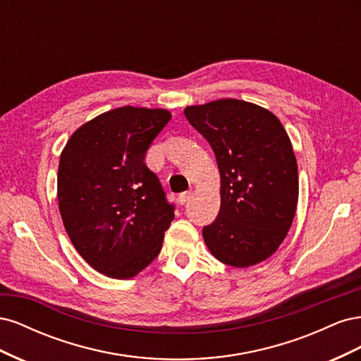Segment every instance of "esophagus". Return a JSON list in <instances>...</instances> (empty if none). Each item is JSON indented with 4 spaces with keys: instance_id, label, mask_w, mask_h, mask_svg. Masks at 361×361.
<instances>
[{
    "instance_id": "obj_1",
    "label": "esophagus",
    "mask_w": 361,
    "mask_h": 361,
    "mask_svg": "<svg viewBox=\"0 0 361 361\" xmlns=\"http://www.w3.org/2000/svg\"><path fill=\"white\" fill-rule=\"evenodd\" d=\"M191 195H192V191H185V192H182V194H179V203L180 204H185L187 203L190 199H191Z\"/></svg>"
}]
</instances>
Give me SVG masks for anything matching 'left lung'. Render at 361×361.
<instances>
[{
	"instance_id": "8db88e82",
	"label": "left lung",
	"mask_w": 361,
	"mask_h": 361,
	"mask_svg": "<svg viewBox=\"0 0 361 361\" xmlns=\"http://www.w3.org/2000/svg\"><path fill=\"white\" fill-rule=\"evenodd\" d=\"M183 113L211 145L220 170V212L203 227L204 244L226 265H257L285 241L298 203L286 129L267 108L231 97Z\"/></svg>"
}]
</instances>
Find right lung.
<instances>
[{"mask_svg":"<svg viewBox=\"0 0 361 361\" xmlns=\"http://www.w3.org/2000/svg\"><path fill=\"white\" fill-rule=\"evenodd\" d=\"M171 113L125 105L81 125L63 147L57 199L71 243L101 274L128 280L161 251L173 221L146 150Z\"/></svg>","mask_w":361,"mask_h":361,"instance_id":"obj_1","label":"right lung"}]
</instances>
